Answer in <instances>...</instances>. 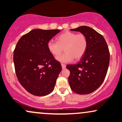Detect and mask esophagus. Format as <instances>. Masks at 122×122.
Instances as JSON below:
<instances>
[{
    "instance_id": "obj_1",
    "label": "esophagus",
    "mask_w": 122,
    "mask_h": 122,
    "mask_svg": "<svg viewBox=\"0 0 122 122\" xmlns=\"http://www.w3.org/2000/svg\"><path fill=\"white\" fill-rule=\"evenodd\" d=\"M61 67H62V69H65L66 68V65H65V64H61Z\"/></svg>"
}]
</instances>
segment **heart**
Instances as JSON below:
<instances>
[{
  "label": "heart",
  "mask_w": 122,
  "mask_h": 122,
  "mask_svg": "<svg viewBox=\"0 0 122 122\" xmlns=\"http://www.w3.org/2000/svg\"><path fill=\"white\" fill-rule=\"evenodd\" d=\"M57 41H49L47 47L51 54L55 56H58L64 49L65 53L56 57V60L60 62H70L74 58L80 59L87 51L88 41L83 34L66 31L59 35Z\"/></svg>",
  "instance_id": "obj_1"
}]
</instances>
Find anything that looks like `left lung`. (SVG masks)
Returning <instances> with one entry per match:
<instances>
[{
    "label": "left lung",
    "instance_id": "obj_1",
    "mask_svg": "<svg viewBox=\"0 0 122 122\" xmlns=\"http://www.w3.org/2000/svg\"><path fill=\"white\" fill-rule=\"evenodd\" d=\"M70 30L86 35L88 46L78 63L66 66L70 72L69 85L77 94H90L100 87L107 75L110 60L108 45L102 35L91 27L81 26Z\"/></svg>",
    "mask_w": 122,
    "mask_h": 122
}]
</instances>
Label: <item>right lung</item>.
I'll use <instances>...</instances> for the list:
<instances>
[{
    "mask_svg": "<svg viewBox=\"0 0 122 122\" xmlns=\"http://www.w3.org/2000/svg\"><path fill=\"white\" fill-rule=\"evenodd\" d=\"M59 30L34 29L21 37L14 51L15 74L20 83L30 94L45 96L53 91L61 70L47 44Z\"/></svg>",
    "mask_w": 122,
    "mask_h": 122,
    "instance_id": "1",
    "label": "right lung"
}]
</instances>
